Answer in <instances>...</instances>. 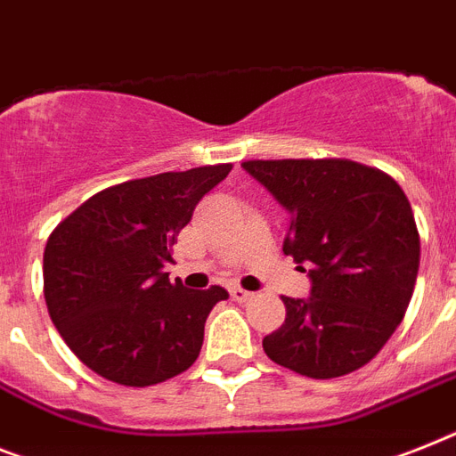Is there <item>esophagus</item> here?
Here are the masks:
<instances>
[{
  "mask_svg": "<svg viewBox=\"0 0 456 456\" xmlns=\"http://www.w3.org/2000/svg\"><path fill=\"white\" fill-rule=\"evenodd\" d=\"M229 295H232V297H234L236 302H248V299L253 297V292L243 290V288H240V286H232V288H229Z\"/></svg>",
  "mask_w": 456,
  "mask_h": 456,
  "instance_id": "esophagus-1",
  "label": "esophagus"
}]
</instances>
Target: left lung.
<instances>
[{
    "mask_svg": "<svg viewBox=\"0 0 456 456\" xmlns=\"http://www.w3.org/2000/svg\"><path fill=\"white\" fill-rule=\"evenodd\" d=\"M290 210L283 253L312 279V297H281L286 321L262 339L273 362L312 377L349 375L401 325L419 272L408 196L384 170L349 159L243 161Z\"/></svg>",
    "mask_w": 456,
    "mask_h": 456,
    "instance_id": "obj_1",
    "label": "left lung"
}]
</instances>
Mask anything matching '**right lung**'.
Segmentation results:
<instances>
[{
    "label": "right lung",
    "instance_id": "add662e5",
    "mask_svg": "<svg viewBox=\"0 0 456 456\" xmlns=\"http://www.w3.org/2000/svg\"><path fill=\"white\" fill-rule=\"evenodd\" d=\"M232 164L128 180L98 191L51 232L44 248L48 316L72 354L121 387H151L199 358L220 286L170 283V248L196 203Z\"/></svg>",
    "mask_w": 456,
    "mask_h": 456
}]
</instances>
